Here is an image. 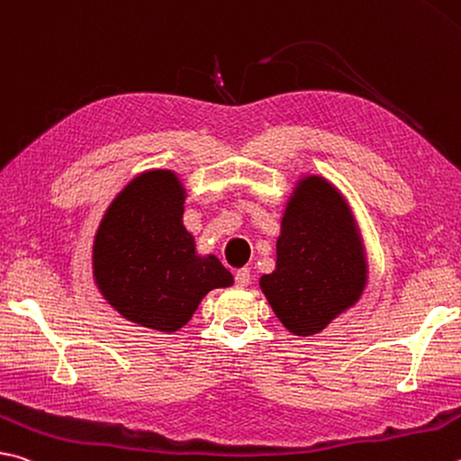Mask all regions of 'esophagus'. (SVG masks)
<instances>
[{"mask_svg":"<svg viewBox=\"0 0 461 461\" xmlns=\"http://www.w3.org/2000/svg\"><path fill=\"white\" fill-rule=\"evenodd\" d=\"M233 280H236L238 286H248L249 284V270H246V267H241V270H238L236 274H233Z\"/></svg>","mask_w":461,"mask_h":461,"instance_id":"34e87169","label":"esophagus"}]
</instances>
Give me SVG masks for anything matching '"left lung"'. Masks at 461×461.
Here are the masks:
<instances>
[{
  "mask_svg": "<svg viewBox=\"0 0 461 461\" xmlns=\"http://www.w3.org/2000/svg\"><path fill=\"white\" fill-rule=\"evenodd\" d=\"M276 270L259 286L290 332H321L365 288V259L347 203L321 177L300 181L282 217Z\"/></svg>",
  "mask_w": 461,
  "mask_h": 461,
  "instance_id": "1",
  "label": "left lung"
}]
</instances>
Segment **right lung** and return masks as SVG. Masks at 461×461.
<instances>
[{"label": "right lung", "instance_id": "right-lung-1", "mask_svg": "<svg viewBox=\"0 0 461 461\" xmlns=\"http://www.w3.org/2000/svg\"><path fill=\"white\" fill-rule=\"evenodd\" d=\"M181 220L177 177L150 171L121 191L95 240L100 292L124 318L155 330L181 329L209 290L233 282L215 256L195 254Z\"/></svg>", "mask_w": 461, "mask_h": 461}]
</instances>
